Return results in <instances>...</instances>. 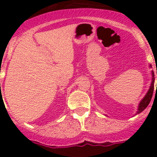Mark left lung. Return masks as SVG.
Listing matches in <instances>:
<instances>
[{
  "label": "left lung",
  "instance_id": "1",
  "mask_svg": "<svg viewBox=\"0 0 157 157\" xmlns=\"http://www.w3.org/2000/svg\"><path fill=\"white\" fill-rule=\"evenodd\" d=\"M151 67V66H150ZM152 81H151V86H150V89L147 91V93L145 95L142 101L139 103V108H138V112H137V114H139L140 112H142L144 111L145 108H146L148 104L151 102V99L152 98V94H153V91H154V81H155V78H154V72L152 71ZM156 74H157V71H156ZM156 90H157V86H156Z\"/></svg>",
  "mask_w": 157,
  "mask_h": 157
}]
</instances>
